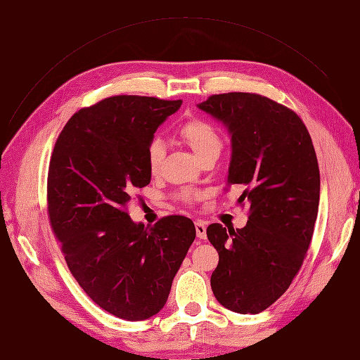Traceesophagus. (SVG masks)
<instances>
[{
  "label": "esophagus",
  "instance_id": "obj_1",
  "mask_svg": "<svg viewBox=\"0 0 360 360\" xmlns=\"http://www.w3.org/2000/svg\"><path fill=\"white\" fill-rule=\"evenodd\" d=\"M195 230H197L198 238H205L207 237V228L202 221H195Z\"/></svg>",
  "mask_w": 360,
  "mask_h": 360
}]
</instances>
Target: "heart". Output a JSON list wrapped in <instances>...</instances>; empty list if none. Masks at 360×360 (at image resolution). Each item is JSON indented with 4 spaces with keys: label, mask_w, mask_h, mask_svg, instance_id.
I'll return each instance as SVG.
<instances>
[{
    "label": "heart",
    "mask_w": 360,
    "mask_h": 360,
    "mask_svg": "<svg viewBox=\"0 0 360 360\" xmlns=\"http://www.w3.org/2000/svg\"><path fill=\"white\" fill-rule=\"evenodd\" d=\"M179 136L186 143L198 160H202L209 156H217L222 147V141L217 130L210 124L204 122L201 118H192L189 122L180 126ZM163 156H165V146L160 139H153L147 150V162L150 171L156 174L160 169ZM184 201H191L195 198V195L189 191L181 193Z\"/></svg>",
    "instance_id": "b5f03b06"
}]
</instances>
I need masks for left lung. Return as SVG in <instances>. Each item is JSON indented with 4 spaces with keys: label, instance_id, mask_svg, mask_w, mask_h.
I'll use <instances>...</instances> for the list:
<instances>
[{
    "label": "left lung",
    "instance_id": "left-lung-1",
    "mask_svg": "<svg viewBox=\"0 0 360 360\" xmlns=\"http://www.w3.org/2000/svg\"><path fill=\"white\" fill-rule=\"evenodd\" d=\"M197 106L230 134L226 186L242 184L237 202L250 212L243 228L207 226L219 254L212 290L226 309L258 314L287 291L307 257L320 202L317 156L299 115L264 96L214 94Z\"/></svg>",
    "mask_w": 360,
    "mask_h": 360
}]
</instances>
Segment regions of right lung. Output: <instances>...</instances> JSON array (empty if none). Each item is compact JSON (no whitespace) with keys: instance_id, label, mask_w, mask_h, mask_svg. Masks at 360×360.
<instances>
[{"instance_id":"add662e5","label":"right lung","mask_w":360,"mask_h":360,"mask_svg":"<svg viewBox=\"0 0 360 360\" xmlns=\"http://www.w3.org/2000/svg\"><path fill=\"white\" fill-rule=\"evenodd\" d=\"M180 106L146 96L108 97L69 120L49 163V219L72 275L102 309L127 321L165 307L197 236L189 217L144 226L126 212L134 191L150 183L155 132Z\"/></svg>"}]
</instances>
